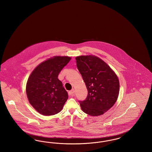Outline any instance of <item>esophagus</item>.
Instances as JSON below:
<instances>
[{"label": "esophagus", "mask_w": 152, "mask_h": 152, "mask_svg": "<svg viewBox=\"0 0 152 152\" xmlns=\"http://www.w3.org/2000/svg\"><path fill=\"white\" fill-rule=\"evenodd\" d=\"M75 92V90L74 89H72V90H71L70 91H69L68 94H69V96H73V94H74Z\"/></svg>", "instance_id": "34e87169"}]
</instances>
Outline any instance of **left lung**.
Returning <instances> with one entry per match:
<instances>
[{
    "mask_svg": "<svg viewBox=\"0 0 152 152\" xmlns=\"http://www.w3.org/2000/svg\"><path fill=\"white\" fill-rule=\"evenodd\" d=\"M77 68L86 83L88 96L79 101L82 110L100 116L111 108L118 97L120 83L114 71L100 58L91 55L76 57Z\"/></svg>",
    "mask_w": 152,
    "mask_h": 152,
    "instance_id": "left-lung-1",
    "label": "left lung"
}]
</instances>
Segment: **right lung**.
I'll return each instance as SVG.
<instances>
[{
  "label": "right lung",
  "mask_w": 152,
  "mask_h": 152,
  "mask_svg": "<svg viewBox=\"0 0 152 152\" xmlns=\"http://www.w3.org/2000/svg\"><path fill=\"white\" fill-rule=\"evenodd\" d=\"M71 60L66 56L49 58L29 75L26 84L27 96L30 104L40 114L55 115L63 108L68 95L58 75Z\"/></svg>",
  "instance_id": "obj_1"
}]
</instances>
